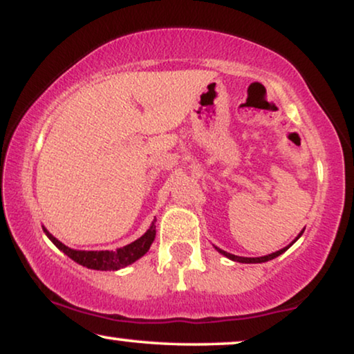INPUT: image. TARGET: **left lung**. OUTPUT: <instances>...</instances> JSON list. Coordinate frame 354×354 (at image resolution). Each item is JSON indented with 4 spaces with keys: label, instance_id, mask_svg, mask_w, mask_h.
Wrapping results in <instances>:
<instances>
[{
    "label": "left lung",
    "instance_id": "1",
    "mask_svg": "<svg viewBox=\"0 0 354 354\" xmlns=\"http://www.w3.org/2000/svg\"><path fill=\"white\" fill-rule=\"evenodd\" d=\"M301 234H303V232H301ZM301 234H299V235L297 236V240L299 239V236H301ZM290 245H292V243H290ZM290 245H288V246H285V248H282V250L275 251V253H272V254H268V256H261V258H241V256H235V254H230V253H227V251H224V250H219V248H216V250L219 251L221 254L227 256V258L232 259V261H236V263H246V264H250V263H266V261H270V259L277 258L279 254H282L283 251H287V250L290 248Z\"/></svg>",
    "mask_w": 354,
    "mask_h": 354
}]
</instances>
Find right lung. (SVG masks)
I'll return each instance as SVG.
<instances>
[{"label": "right lung", "instance_id": "1", "mask_svg": "<svg viewBox=\"0 0 354 354\" xmlns=\"http://www.w3.org/2000/svg\"><path fill=\"white\" fill-rule=\"evenodd\" d=\"M43 232H45L48 239H50L62 253H66L71 259H74L75 263L96 270H118L135 263V261L140 259L145 253H147L149 246L153 243L154 236H156V225H154L153 222L151 227L147 230V234L140 236L138 240H135L133 243L124 246V248H119L118 251H77L69 248V246H66L64 243H61L59 240H56L46 229H43Z\"/></svg>", "mask_w": 354, "mask_h": 354}]
</instances>
